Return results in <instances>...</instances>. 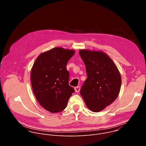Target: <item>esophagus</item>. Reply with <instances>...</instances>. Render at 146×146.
<instances>
[{
    "instance_id": "esophagus-1",
    "label": "esophagus",
    "mask_w": 146,
    "mask_h": 146,
    "mask_svg": "<svg viewBox=\"0 0 146 146\" xmlns=\"http://www.w3.org/2000/svg\"><path fill=\"white\" fill-rule=\"evenodd\" d=\"M74 91H75V92H76V93L79 92L80 91V87L79 86H77V87H75V88H74Z\"/></svg>"
}]
</instances>
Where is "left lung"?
<instances>
[{
  "label": "left lung",
  "instance_id": "1",
  "mask_svg": "<svg viewBox=\"0 0 146 146\" xmlns=\"http://www.w3.org/2000/svg\"><path fill=\"white\" fill-rule=\"evenodd\" d=\"M79 53L87 74L80 94L90 110L99 112L118 97L121 86L120 73L113 60L103 51L84 49Z\"/></svg>",
  "mask_w": 146,
  "mask_h": 146
}]
</instances>
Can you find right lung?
Masks as SVG:
<instances>
[{
	"label": "right lung",
	"instance_id": "obj_1",
	"mask_svg": "<svg viewBox=\"0 0 146 146\" xmlns=\"http://www.w3.org/2000/svg\"><path fill=\"white\" fill-rule=\"evenodd\" d=\"M75 51L55 47L40 54L31 69L34 95L40 105L53 113L64 110L74 90L69 85L66 69Z\"/></svg>",
	"mask_w": 146,
	"mask_h": 146
}]
</instances>
